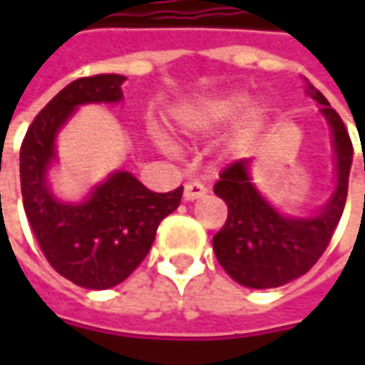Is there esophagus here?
Returning <instances> with one entry per match:
<instances>
[{"label": "esophagus", "instance_id": "34e87169", "mask_svg": "<svg viewBox=\"0 0 365 365\" xmlns=\"http://www.w3.org/2000/svg\"><path fill=\"white\" fill-rule=\"evenodd\" d=\"M205 192H207V187H205L201 180H189L185 185V199L187 201H195V199L203 197Z\"/></svg>", "mask_w": 365, "mask_h": 365}]
</instances>
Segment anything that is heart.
<instances>
[{"label": "heart", "instance_id": "heart-1", "mask_svg": "<svg viewBox=\"0 0 365 365\" xmlns=\"http://www.w3.org/2000/svg\"><path fill=\"white\" fill-rule=\"evenodd\" d=\"M247 106L244 93H217L203 99L190 101L176 109V123L185 133H213L235 120ZM258 113H250L240 128V138L245 140L258 130Z\"/></svg>", "mask_w": 365, "mask_h": 365}]
</instances>
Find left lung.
<instances>
[{
  "label": "left lung",
  "mask_w": 365,
  "mask_h": 365,
  "mask_svg": "<svg viewBox=\"0 0 365 365\" xmlns=\"http://www.w3.org/2000/svg\"><path fill=\"white\" fill-rule=\"evenodd\" d=\"M307 95L323 106L321 113L331 125L337 187L315 217H282L250 182L247 160H235L221 170L213 190L227 205V219L213 237V250L223 270L242 287L276 288L309 272L327 250L344 213L354 146L339 113L309 81Z\"/></svg>",
  "instance_id": "8db88e82"
}]
</instances>
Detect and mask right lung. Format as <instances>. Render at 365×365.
<instances>
[{
	"mask_svg": "<svg viewBox=\"0 0 365 365\" xmlns=\"http://www.w3.org/2000/svg\"><path fill=\"white\" fill-rule=\"evenodd\" d=\"M123 81L93 75L66 85L30 123L20 150L24 211L42 254L61 276L93 290L120 284L142 264L160 221L182 197V187L154 192L130 173L111 175L81 205L58 203L48 192L44 176L58 128L77 106L120 101Z\"/></svg>",
	"mask_w": 365,
	"mask_h": 365,
	"instance_id": "right-lung-1",
	"label": "right lung"
}]
</instances>
